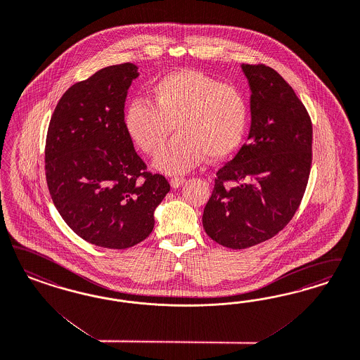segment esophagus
Listing matches in <instances>:
<instances>
[{"mask_svg": "<svg viewBox=\"0 0 360 360\" xmlns=\"http://www.w3.org/2000/svg\"><path fill=\"white\" fill-rule=\"evenodd\" d=\"M186 182V179L184 178V176H173L172 179H170V185L174 188H178V187L182 186Z\"/></svg>", "mask_w": 360, "mask_h": 360, "instance_id": "1", "label": "esophagus"}]
</instances>
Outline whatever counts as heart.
I'll list each match as a JSON object with an SVG mask.
<instances>
[{
  "label": "heart",
  "mask_w": 360,
  "mask_h": 360,
  "mask_svg": "<svg viewBox=\"0 0 360 360\" xmlns=\"http://www.w3.org/2000/svg\"><path fill=\"white\" fill-rule=\"evenodd\" d=\"M124 124L131 141L151 157L161 151L174 124L178 136L155 165L166 173H186L207 155L218 161L239 148L248 130V99L239 87L202 72H173L153 84L149 101L129 103Z\"/></svg>",
  "instance_id": "b5f03b06"
}]
</instances>
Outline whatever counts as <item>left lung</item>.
I'll use <instances>...</instances> for the list:
<instances>
[{
    "label": "left lung",
    "mask_w": 360,
    "mask_h": 360,
    "mask_svg": "<svg viewBox=\"0 0 360 360\" xmlns=\"http://www.w3.org/2000/svg\"><path fill=\"white\" fill-rule=\"evenodd\" d=\"M251 89L248 142L217 172L203 229L233 250L271 239L292 219L310 176L312 124L283 77L242 63Z\"/></svg>",
    "instance_id": "1"
}]
</instances>
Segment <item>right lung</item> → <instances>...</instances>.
Listing matches in <instances>:
<instances>
[{
    "label": "right lung",
    "mask_w": 360,
    "mask_h": 360,
    "mask_svg": "<svg viewBox=\"0 0 360 360\" xmlns=\"http://www.w3.org/2000/svg\"><path fill=\"white\" fill-rule=\"evenodd\" d=\"M134 63L112 65L69 87L50 120L45 174L50 197L75 234L99 248L145 240L154 210L170 191L148 172L124 129V101Z\"/></svg>",
    "instance_id": "add662e5"
}]
</instances>
